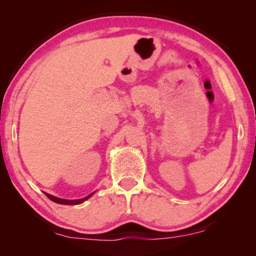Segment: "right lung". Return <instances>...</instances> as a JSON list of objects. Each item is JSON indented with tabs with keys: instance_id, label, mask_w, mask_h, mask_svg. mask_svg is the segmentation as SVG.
Wrapping results in <instances>:
<instances>
[{
	"instance_id": "add662e5",
	"label": "right lung",
	"mask_w": 256,
	"mask_h": 256,
	"mask_svg": "<svg viewBox=\"0 0 256 256\" xmlns=\"http://www.w3.org/2000/svg\"><path fill=\"white\" fill-rule=\"evenodd\" d=\"M94 194V192H93ZM93 194H90L87 196V197L85 198H82V199H76V200H70V199H62V198H58V197H54V196L52 194H45L48 196V199H51L52 202H58V204H62V205H78V204H82V202H84L85 200H87L90 197H92Z\"/></svg>"
}]
</instances>
